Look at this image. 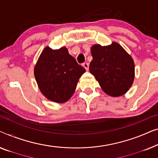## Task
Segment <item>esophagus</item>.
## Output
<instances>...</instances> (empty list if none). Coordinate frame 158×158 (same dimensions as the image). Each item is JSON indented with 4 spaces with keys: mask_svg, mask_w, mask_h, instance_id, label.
I'll use <instances>...</instances> for the list:
<instances>
[{
    "mask_svg": "<svg viewBox=\"0 0 158 158\" xmlns=\"http://www.w3.org/2000/svg\"><path fill=\"white\" fill-rule=\"evenodd\" d=\"M82 66H83L86 69V71L89 70V64L88 63H86V62H84V63H83V64H82Z\"/></svg>",
    "mask_w": 158,
    "mask_h": 158,
    "instance_id": "obj_1",
    "label": "esophagus"
}]
</instances>
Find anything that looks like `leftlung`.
<instances>
[{
	"label": "left lung",
	"instance_id": "obj_1",
	"mask_svg": "<svg viewBox=\"0 0 158 158\" xmlns=\"http://www.w3.org/2000/svg\"><path fill=\"white\" fill-rule=\"evenodd\" d=\"M91 54L89 72L102 90L114 97L125 94L135 78V64L130 55L116 42L104 46L95 44Z\"/></svg>",
	"mask_w": 158,
	"mask_h": 158
}]
</instances>
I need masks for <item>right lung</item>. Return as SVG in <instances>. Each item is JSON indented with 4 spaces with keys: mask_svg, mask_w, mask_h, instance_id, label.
I'll use <instances>...</instances> for the list:
<instances>
[{
    "mask_svg": "<svg viewBox=\"0 0 158 158\" xmlns=\"http://www.w3.org/2000/svg\"><path fill=\"white\" fill-rule=\"evenodd\" d=\"M85 72L66 47L54 50L46 46L34 67L35 79L41 92L57 103H64L72 97Z\"/></svg>",
    "mask_w": 158,
    "mask_h": 158,
    "instance_id": "1",
    "label": "right lung"
}]
</instances>
